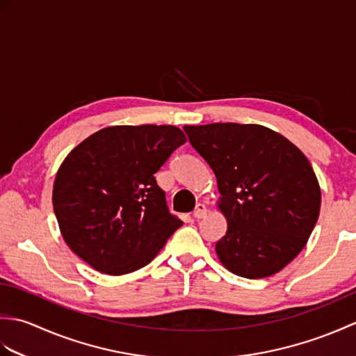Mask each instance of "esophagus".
<instances>
[{
    "mask_svg": "<svg viewBox=\"0 0 356 356\" xmlns=\"http://www.w3.org/2000/svg\"><path fill=\"white\" fill-rule=\"evenodd\" d=\"M193 216H194V218L205 217L207 216V205H205V203H197V207H195Z\"/></svg>",
    "mask_w": 356,
    "mask_h": 356,
    "instance_id": "obj_1",
    "label": "esophagus"
}]
</instances>
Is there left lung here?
Wrapping results in <instances>:
<instances>
[{"label":"left lung","instance_id":"8db88e82","mask_svg":"<svg viewBox=\"0 0 356 356\" xmlns=\"http://www.w3.org/2000/svg\"><path fill=\"white\" fill-rule=\"evenodd\" d=\"M217 179L228 222L216 254L232 274L264 278L287 266L318 220L321 190L311 162L284 136L257 124L185 125Z\"/></svg>","mask_w":356,"mask_h":356}]
</instances>
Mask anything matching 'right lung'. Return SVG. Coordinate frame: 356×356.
<instances>
[{
	"mask_svg": "<svg viewBox=\"0 0 356 356\" xmlns=\"http://www.w3.org/2000/svg\"><path fill=\"white\" fill-rule=\"evenodd\" d=\"M185 142L174 125H113L74 147L51 193L72 252L107 275L147 266L182 226L168 213L154 174Z\"/></svg>",
	"mask_w": 356,
	"mask_h": 356,
	"instance_id": "obj_1",
	"label": "right lung"
}]
</instances>
